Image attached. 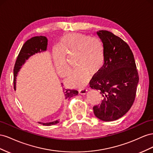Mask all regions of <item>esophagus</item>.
I'll return each mask as SVG.
<instances>
[{
  "instance_id": "34e87169",
  "label": "esophagus",
  "mask_w": 153,
  "mask_h": 153,
  "mask_svg": "<svg viewBox=\"0 0 153 153\" xmlns=\"http://www.w3.org/2000/svg\"><path fill=\"white\" fill-rule=\"evenodd\" d=\"M87 89H86V88H82V89H81V90H79V93L80 94H86V93H87Z\"/></svg>"
}]
</instances>
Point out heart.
I'll return each mask as SVG.
<instances>
[{"label":"heart","instance_id":"b5f03b06","mask_svg":"<svg viewBox=\"0 0 153 153\" xmlns=\"http://www.w3.org/2000/svg\"><path fill=\"white\" fill-rule=\"evenodd\" d=\"M58 49L53 52L52 59L56 71L63 77L70 71L65 56L76 54L74 65L76 67L65 80L70 86L82 88L88 81L90 74H98L104 66L105 51L99 38H90L81 33L67 34L60 38Z\"/></svg>","mask_w":153,"mask_h":153}]
</instances>
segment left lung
<instances>
[{
    "mask_svg": "<svg viewBox=\"0 0 153 153\" xmlns=\"http://www.w3.org/2000/svg\"><path fill=\"white\" fill-rule=\"evenodd\" d=\"M103 43L105 61L101 71L90 83L102 95L101 104L93 108L100 120L110 122L120 119L134 102L139 77L133 52L123 39L108 30H99Z\"/></svg>",
    "mask_w": 153,
    "mask_h": 153,
    "instance_id": "8db88e82",
    "label": "left lung"
}]
</instances>
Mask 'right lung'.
I'll return each mask as SVG.
<instances>
[{
  "label": "right lung",
  "instance_id": "obj_1",
  "mask_svg": "<svg viewBox=\"0 0 153 153\" xmlns=\"http://www.w3.org/2000/svg\"><path fill=\"white\" fill-rule=\"evenodd\" d=\"M47 38L45 36H43L33 37L25 42L19 52L18 57H17L13 69V83L15 90H16V79L17 74L19 72L22 66L25 63V61L28 59L30 56L35 54L36 53H38V52L45 51L47 50ZM65 91L64 92L65 97L66 99L67 98H71L73 97V96L77 95L78 94V91H77L76 90L65 89V90H63V91ZM58 120H55L51 122V123H39V124H43V126H51L58 124Z\"/></svg>",
  "mask_w": 153,
  "mask_h": 153
}]
</instances>
